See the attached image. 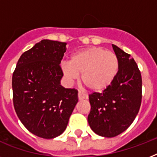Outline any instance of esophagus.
Wrapping results in <instances>:
<instances>
[{"label": "esophagus", "instance_id": "34e87169", "mask_svg": "<svg viewBox=\"0 0 157 157\" xmlns=\"http://www.w3.org/2000/svg\"><path fill=\"white\" fill-rule=\"evenodd\" d=\"M86 98H88V96L85 94L81 93L79 91L78 92V99L79 100H83V99H86Z\"/></svg>", "mask_w": 157, "mask_h": 157}]
</instances>
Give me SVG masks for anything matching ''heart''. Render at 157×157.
<instances>
[{
	"mask_svg": "<svg viewBox=\"0 0 157 157\" xmlns=\"http://www.w3.org/2000/svg\"><path fill=\"white\" fill-rule=\"evenodd\" d=\"M67 81L71 83L81 74L82 83L91 91L101 92L109 87L119 71L117 54L101 47H90L72 54L61 64Z\"/></svg>",
	"mask_w": 157,
	"mask_h": 157,
	"instance_id": "b5f03b06",
	"label": "heart"
}]
</instances>
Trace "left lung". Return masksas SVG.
I'll return each instance as SVG.
<instances>
[{
  "instance_id": "left-lung-1",
  "label": "left lung",
  "mask_w": 157,
  "mask_h": 157,
  "mask_svg": "<svg viewBox=\"0 0 157 157\" xmlns=\"http://www.w3.org/2000/svg\"><path fill=\"white\" fill-rule=\"evenodd\" d=\"M119 60L114 81L102 93L89 95L91 109L88 122L99 136L112 138L126 130L133 123L142 101V76L130 54L112 45Z\"/></svg>"
}]
</instances>
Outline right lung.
I'll return each mask as SVG.
<instances>
[{
	"label": "right lung",
	"instance_id": "add662e5",
	"mask_svg": "<svg viewBox=\"0 0 157 157\" xmlns=\"http://www.w3.org/2000/svg\"><path fill=\"white\" fill-rule=\"evenodd\" d=\"M66 45L40 40L21 55L13 73L17 116L32 134L42 139H54L63 133L78 102V91L60 83L63 74L59 64Z\"/></svg>",
	"mask_w": 157,
	"mask_h": 157
}]
</instances>
